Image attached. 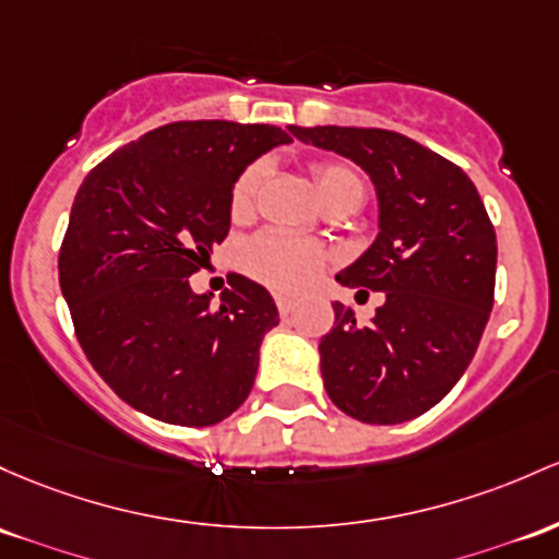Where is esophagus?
<instances>
[{
  "label": "esophagus",
  "mask_w": 559,
  "mask_h": 559,
  "mask_svg": "<svg viewBox=\"0 0 559 559\" xmlns=\"http://www.w3.org/2000/svg\"><path fill=\"white\" fill-rule=\"evenodd\" d=\"M275 305H278L281 318H289L292 312H294V299L292 297H284V294H278V297H275Z\"/></svg>",
  "instance_id": "esophagus-1"
}]
</instances>
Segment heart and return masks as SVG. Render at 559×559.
Listing matches in <instances>:
<instances>
[{
    "label": "heart",
    "instance_id": "obj_1",
    "mask_svg": "<svg viewBox=\"0 0 559 559\" xmlns=\"http://www.w3.org/2000/svg\"><path fill=\"white\" fill-rule=\"evenodd\" d=\"M262 177H265L262 164H251V167L236 177L228 201L233 219H247L254 212L257 190L262 186ZM312 177H316L318 193H321L323 201L347 193V190H364L360 177L345 167V164H318L312 169ZM329 251L321 243L294 236V233L281 228H265L254 233L241 247V267L247 270L251 278L284 294H299L310 289L318 281V275L329 267Z\"/></svg>",
    "mask_w": 559,
    "mask_h": 559
}]
</instances>
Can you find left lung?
Returning <instances> with one entry per match:
<instances>
[{
    "mask_svg": "<svg viewBox=\"0 0 559 559\" xmlns=\"http://www.w3.org/2000/svg\"><path fill=\"white\" fill-rule=\"evenodd\" d=\"M294 138L353 158L379 195V236L336 275L384 292L369 323L334 302L321 340L323 388L366 425H401L449 395L486 331L496 286V230L462 167L390 130L289 127Z\"/></svg>",
    "mask_w": 559,
    "mask_h": 559,
    "instance_id": "obj_1",
    "label": "left lung"
}]
</instances>
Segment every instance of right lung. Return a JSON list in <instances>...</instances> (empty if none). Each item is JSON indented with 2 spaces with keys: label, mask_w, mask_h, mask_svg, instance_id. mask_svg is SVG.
Wrapping results in <instances>:
<instances>
[{
  "label": "right lung",
  "mask_w": 559,
  "mask_h": 559,
  "mask_svg": "<svg viewBox=\"0 0 559 559\" xmlns=\"http://www.w3.org/2000/svg\"><path fill=\"white\" fill-rule=\"evenodd\" d=\"M281 143V127L171 121L103 158L73 199L58 257L73 331L108 388L153 419L217 425L254 384L273 297L236 275L212 305L188 278L228 236L236 177Z\"/></svg>",
  "instance_id": "obj_1"
}]
</instances>
